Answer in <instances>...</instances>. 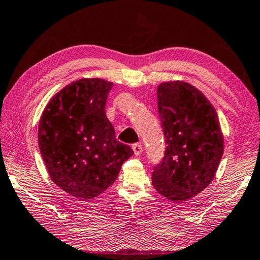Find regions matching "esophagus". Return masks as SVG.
Here are the masks:
<instances>
[{
	"instance_id": "34e87169",
	"label": "esophagus",
	"mask_w": 260,
	"mask_h": 260,
	"mask_svg": "<svg viewBox=\"0 0 260 260\" xmlns=\"http://www.w3.org/2000/svg\"><path fill=\"white\" fill-rule=\"evenodd\" d=\"M132 149H133V151H134V153H135L136 156L141 155V153H142V151H143V148H142V146H141L140 143L133 144V147H132Z\"/></svg>"
}]
</instances>
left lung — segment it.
I'll return each instance as SVG.
<instances>
[{
  "mask_svg": "<svg viewBox=\"0 0 260 260\" xmlns=\"http://www.w3.org/2000/svg\"><path fill=\"white\" fill-rule=\"evenodd\" d=\"M157 99L167 146L153 169L152 186L169 201L182 203L212 182L223 153V135L213 105L190 83L161 82Z\"/></svg>",
  "mask_w": 260,
  "mask_h": 260,
  "instance_id": "obj_1",
  "label": "left lung"
}]
</instances>
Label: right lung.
Instances as JSON below:
<instances>
[{"instance_id": "add662e5", "label": "right lung", "mask_w": 260, "mask_h": 260, "mask_svg": "<svg viewBox=\"0 0 260 260\" xmlns=\"http://www.w3.org/2000/svg\"><path fill=\"white\" fill-rule=\"evenodd\" d=\"M112 86L100 78L69 83L52 96L39 122V148L52 182L80 201L112 186L134 153L116 140L105 114Z\"/></svg>"}]
</instances>
